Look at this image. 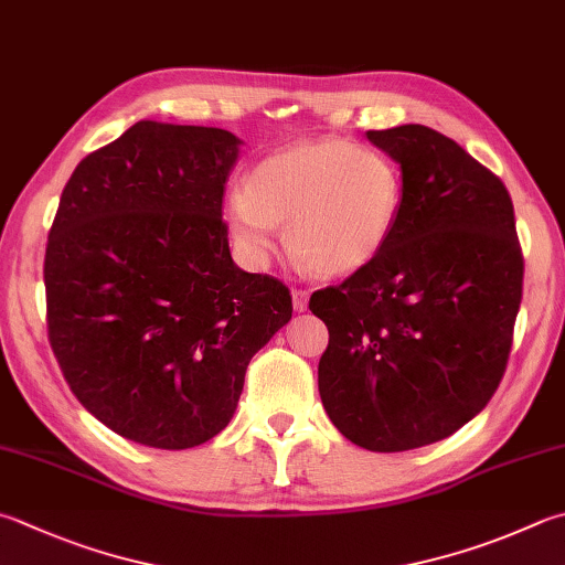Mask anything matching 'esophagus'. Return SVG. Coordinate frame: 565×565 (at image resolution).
<instances>
[{
	"label": "esophagus",
	"mask_w": 565,
	"mask_h": 565,
	"mask_svg": "<svg viewBox=\"0 0 565 565\" xmlns=\"http://www.w3.org/2000/svg\"><path fill=\"white\" fill-rule=\"evenodd\" d=\"M307 302H310V292L307 290H292V307L295 312H305Z\"/></svg>",
	"instance_id": "esophagus-1"
}]
</instances>
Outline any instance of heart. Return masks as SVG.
Returning a JSON list of instances; mask_svg holds the SVG:
<instances>
[{
  "instance_id": "heart-1",
  "label": "heart",
  "mask_w": 565,
  "mask_h": 565,
  "mask_svg": "<svg viewBox=\"0 0 565 565\" xmlns=\"http://www.w3.org/2000/svg\"><path fill=\"white\" fill-rule=\"evenodd\" d=\"M401 204V172L386 154L324 137L263 157L246 189L223 201V221L253 265H268L280 250L278 223H287V243L305 268L342 278L386 250Z\"/></svg>"
}]
</instances>
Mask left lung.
<instances>
[{"mask_svg": "<svg viewBox=\"0 0 565 565\" xmlns=\"http://www.w3.org/2000/svg\"><path fill=\"white\" fill-rule=\"evenodd\" d=\"M401 167L403 204L379 258L312 295L329 329L319 398L371 452L460 430L494 396L512 349L524 258L499 177L425 125L369 130Z\"/></svg>", "mask_w": 565, "mask_h": 565, "instance_id": "obj_1", "label": "left lung"}]
</instances>
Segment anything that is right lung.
Returning <instances> with one entry per match:
<instances>
[{"mask_svg": "<svg viewBox=\"0 0 565 565\" xmlns=\"http://www.w3.org/2000/svg\"><path fill=\"white\" fill-rule=\"evenodd\" d=\"M241 140L140 120L83 159L46 246L49 339L83 408L186 450L236 413L253 354L290 322L287 287L241 270L221 218Z\"/></svg>", "mask_w": 565, "mask_h": 565, "instance_id": "1", "label": "right lung"}]
</instances>
